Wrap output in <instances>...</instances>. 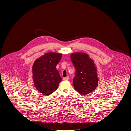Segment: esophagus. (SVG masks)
Returning a JSON list of instances; mask_svg holds the SVG:
<instances>
[{
  "mask_svg": "<svg viewBox=\"0 0 131 131\" xmlns=\"http://www.w3.org/2000/svg\"><path fill=\"white\" fill-rule=\"evenodd\" d=\"M63 80L64 81H68L69 80V77H65V78H63Z\"/></svg>",
  "mask_w": 131,
  "mask_h": 131,
  "instance_id": "obj_1",
  "label": "esophagus"
}]
</instances>
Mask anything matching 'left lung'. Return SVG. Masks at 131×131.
I'll return each mask as SVG.
<instances>
[{"label":"left lung","mask_w":131,"mask_h":131,"mask_svg":"<svg viewBox=\"0 0 131 131\" xmlns=\"http://www.w3.org/2000/svg\"><path fill=\"white\" fill-rule=\"evenodd\" d=\"M71 59L75 69L73 80L75 90L83 95L92 92L97 87L99 81L93 60L82 52L71 54Z\"/></svg>","instance_id":"8db88e82"}]
</instances>
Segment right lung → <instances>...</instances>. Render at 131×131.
<instances>
[{"label":"right lung","instance_id":"add662e5","mask_svg":"<svg viewBox=\"0 0 131 131\" xmlns=\"http://www.w3.org/2000/svg\"><path fill=\"white\" fill-rule=\"evenodd\" d=\"M62 57L61 53L50 52L37 59L32 66L34 86L41 93L49 95L57 89L62 81L56 66Z\"/></svg>","mask_w":131,"mask_h":131}]
</instances>
